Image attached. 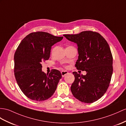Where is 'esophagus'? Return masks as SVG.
Returning a JSON list of instances; mask_svg holds the SVG:
<instances>
[{"label": "esophagus", "instance_id": "1", "mask_svg": "<svg viewBox=\"0 0 126 126\" xmlns=\"http://www.w3.org/2000/svg\"><path fill=\"white\" fill-rule=\"evenodd\" d=\"M61 75H62V76L63 77H64L66 75H67V74L68 73V72L66 71V70H63V71H62L61 72Z\"/></svg>", "mask_w": 126, "mask_h": 126}]
</instances>
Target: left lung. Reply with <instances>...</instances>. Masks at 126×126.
Here are the masks:
<instances>
[{
	"label": "left lung",
	"instance_id": "1",
	"mask_svg": "<svg viewBox=\"0 0 126 126\" xmlns=\"http://www.w3.org/2000/svg\"><path fill=\"white\" fill-rule=\"evenodd\" d=\"M78 45L75 67L87 72L85 75L74 72L75 80L72 93L76 99L91 103L102 97L109 88L113 73V57L109 45L99 33L84 31L75 35H63Z\"/></svg>",
	"mask_w": 126,
	"mask_h": 126
}]
</instances>
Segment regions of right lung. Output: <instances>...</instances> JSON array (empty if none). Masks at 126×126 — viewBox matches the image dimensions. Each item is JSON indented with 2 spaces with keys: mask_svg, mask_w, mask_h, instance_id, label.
<instances>
[{
  "mask_svg": "<svg viewBox=\"0 0 126 126\" xmlns=\"http://www.w3.org/2000/svg\"><path fill=\"white\" fill-rule=\"evenodd\" d=\"M63 38L48 32H35L25 37L18 46L14 54V75L20 89L29 99L41 102L56 91L62 75L57 69L46 74L41 63L49 59L52 46Z\"/></svg>",
  "mask_w": 126,
  "mask_h": 126,
  "instance_id": "right-lung-1",
  "label": "right lung"
}]
</instances>
